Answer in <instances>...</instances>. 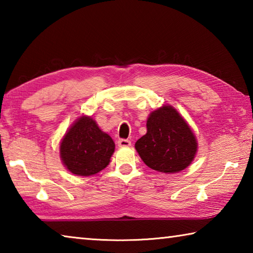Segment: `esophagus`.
<instances>
[{
  "instance_id": "1",
  "label": "esophagus",
  "mask_w": 253,
  "mask_h": 253,
  "mask_svg": "<svg viewBox=\"0 0 253 253\" xmlns=\"http://www.w3.org/2000/svg\"><path fill=\"white\" fill-rule=\"evenodd\" d=\"M117 144H118L119 147H128V146H130V145H131V142L129 139L122 138V139H118Z\"/></svg>"
}]
</instances>
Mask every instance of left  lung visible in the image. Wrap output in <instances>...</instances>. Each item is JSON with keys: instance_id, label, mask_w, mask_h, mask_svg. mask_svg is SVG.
I'll return each instance as SVG.
<instances>
[{"instance_id": "1", "label": "left lung", "mask_w": 253, "mask_h": 253, "mask_svg": "<svg viewBox=\"0 0 253 253\" xmlns=\"http://www.w3.org/2000/svg\"><path fill=\"white\" fill-rule=\"evenodd\" d=\"M147 132L137 140L136 151L148 168L162 173L186 169L198 151L195 135L172 106L154 110L147 118Z\"/></svg>"}]
</instances>
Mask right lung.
Wrapping results in <instances>:
<instances>
[{
  "instance_id": "obj_1",
  "label": "right lung",
  "mask_w": 253,
  "mask_h": 253,
  "mask_svg": "<svg viewBox=\"0 0 253 253\" xmlns=\"http://www.w3.org/2000/svg\"><path fill=\"white\" fill-rule=\"evenodd\" d=\"M115 152L111 137L102 131L91 117L81 116L60 143V157L72 174L90 176L109 164Z\"/></svg>"
}]
</instances>
